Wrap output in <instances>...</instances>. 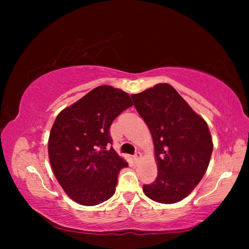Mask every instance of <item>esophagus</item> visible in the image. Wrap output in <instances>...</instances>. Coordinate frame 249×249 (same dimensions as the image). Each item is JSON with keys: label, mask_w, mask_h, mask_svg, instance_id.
Returning <instances> with one entry per match:
<instances>
[{"label": "esophagus", "mask_w": 249, "mask_h": 249, "mask_svg": "<svg viewBox=\"0 0 249 249\" xmlns=\"http://www.w3.org/2000/svg\"><path fill=\"white\" fill-rule=\"evenodd\" d=\"M141 157H142V153H141V151H136V154L134 155V160H135V161H136V162H138V161H140V160H141Z\"/></svg>", "instance_id": "34e87169"}]
</instances>
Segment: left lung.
Here are the masks:
<instances>
[{"label":"left lung","mask_w":249,"mask_h":249,"mask_svg":"<svg viewBox=\"0 0 249 249\" xmlns=\"http://www.w3.org/2000/svg\"><path fill=\"white\" fill-rule=\"evenodd\" d=\"M132 99L150 130L158 167L157 178L142 190L158 203H177L190 195L209 167L213 142L208 124L168 83Z\"/></svg>","instance_id":"8db88e82"}]
</instances>
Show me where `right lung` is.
Here are the masks:
<instances>
[{"label":"right lung","instance_id":"right-lung-1","mask_svg":"<svg viewBox=\"0 0 249 249\" xmlns=\"http://www.w3.org/2000/svg\"><path fill=\"white\" fill-rule=\"evenodd\" d=\"M126 92L100 86L57 115L50 130L48 155L54 177L71 200L92 206L115 193L117 176L127 167L112 148L109 126L132 107Z\"/></svg>","mask_w":249,"mask_h":249}]
</instances>
